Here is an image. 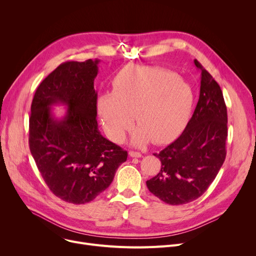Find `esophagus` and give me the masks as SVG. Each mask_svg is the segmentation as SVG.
<instances>
[{"label": "esophagus", "instance_id": "esophagus-1", "mask_svg": "<svg viewBox=\"0 0 256 256\" xmlns=\"http://www.w3.org/2000/svg\"><path fill=\"white\" fill-rule=\"evenodd\" d=\"M130 156L132 158H141V156H142V154H141L140 152H134V150H130Z\"/></svg>", "mask_w": 256, "mask_h": 256}]
</instances>
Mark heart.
Returning <instances> with one entry per match:
<instances>
[{
	"label": "heart",
	"instance_id": "obj_1",
	"mask_svg": "<svg viewBox=\"0 0 256 256\" xmlns=\"http://www.w3.org/2000/svg\"><path fill=\"white\" fill-rule=\"evenodd\" d=\"M113 92L98 98L104 128L113 141L124 139L134 124L132 141L164 143L184 128L193 104L190 85L173 72L156 66L130 65L116 74Z\"/></svg>",
	"mask_w": 256,
	"mask_h": 256
}]
</instances>
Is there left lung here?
<instances>
[{
	"mask_svg": "<svg viewBox=\"0 0 256 256\" xmlns=\"http://www.w3.org/2000/svg\"><path fill=\"white\" fill-rule=\"evenodd\" d=\"M201 72L200 94L182 135L158 154L160 170L146 182L148 190L171 206L189 204L216 178L226 156L227 109L219 84L194 60Z\"/></svg>",
	"mask_w": 256,
	"mask_h": 256,
	"instance_id": "8db88e82",
	"label": "left lung"
}]
</instances>
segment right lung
<instances>
[{
    "label": "right lung",
    "instance_id": "obj_1",
    "mask_svg": "<svg viewBox=\"0 0 256 256\" xmlns=\"http://www.w3.org/2000/svg\"><path fill=\"white\" fill-rule=\"evenodd\" d=\"M100 60L67 61L36 89L29 119V146L37 168L54 195L84 204L113 182L128 152L102 136L98 128L94 78ZM68 106L62 120L50 106Z\"/></svg>",
    "mask_w": 256,
    "mask_h": 256
}]
</instances>
